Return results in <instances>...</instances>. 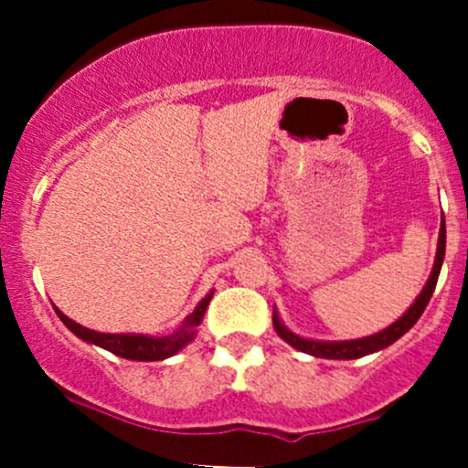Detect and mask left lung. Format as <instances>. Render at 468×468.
<instances>
[{"mask_svg": "<svg viewBox=\"0 0 468 468\" xmlns=\"http://www.w3.org/2000/svg\"><path fill=\"white\" fill-rule=\"evenodd\" d=\"M443 253H446V221H443V215H441V229H439V239H437V256H435V264H432L431 278H428V282L423 285L421 294L414 299V303L410 305V308L405 310L394 324H389L387 328L378 330V333L367 335V337H360V339H346V342L308 339L292 333V330L281 322L276 308H273V328H276L278 337L285 339L292 348H296V351L301 353H308V356H314V357H325V360H357V357H365L369 356V353H378L382 348L391 346L396 339L403 337V335L419 322V317H421L423 310H426L428 301H431L432 292H435L439 271H441V264H443Z\"/></svg>", "mask_w": 468, "mask_h": 468, "instance_id": "left-lung-1", "label": "left lung"}]
</instances>
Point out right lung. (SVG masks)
I'll return each mask as SVG.
<instances>
[{
    "label": "right lung",
    "mask_w": 468,
    "mask_h": 468,
    "mask_svg": "<svg viewBox=\"0 0 468 468\" xmlns=\"http://www.w3.org/2000/svg\"><path fill=\"white\" fill-rule=\"evenodd\" d=\"M212 294L215 292H207L204 299L197 303V308L192 310V314H187L186 322L181 324V328L174 330L172 335H165V337H154V335H140V333H97V330H90L86 325L72 322L68 314L60 313L54 305L58 319L77 335L83 342L94 344L99 348H106V351L115 353V356L126 357V360H138V362H155V360H167V357L176 356L181 348H186L192 339L197 337V328L204 322V314L207 303H210Z\"/></svg>",
    "instance_id": "1"
}]
</instances>
